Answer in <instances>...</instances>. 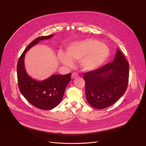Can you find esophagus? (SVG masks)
Here are the masks:
<instances>
[{
  "label": "esophagus",
  "mask_w": 146,
  "mask_h": 146,
  "mask_svg": "<svg viewBox=\"0 0 146 146\" xmlns=\"http://www.w3.org/2000/svg\"><path fill=\"white\" fill-rule=\"evenodd\" d=\"M78 74L77 73H73L72 74V79H74V78H76L78 77Z\"/></svg>",
  "instance_id": "34e87169"
}]
</instances>
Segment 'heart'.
<instances>
[{
	"label": "heart",
	"instance_id": "obj_1",
	"mask_svg": "<svg viewBox=\"0 0 146 146\" xmlns=\"http://www.w3.org/2000/svg\"><path fill=\"white\" fill-rule=\"evenodd\" d=\"M108 46L95 39H86L69 45L67 54L60 52L58 58L64 65L72 67L73 61H80L83 70H94L101 66L110 55Z\"/></svg>",
	"mask_w": 146,
	"mask_h": 146
}]
</instances>
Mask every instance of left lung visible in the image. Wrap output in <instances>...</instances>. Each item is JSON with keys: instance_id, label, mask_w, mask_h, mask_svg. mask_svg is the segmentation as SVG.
Masks as SVG:
<instances>
[{"instance_id": "left-lung-1", "label": "left lung", "mask_w": 146, "mask_h": 146, "mask_svg": "<svg viewBox=\"0 0 146 146\" xmlns=\"http://www.w3.org/2000/svg\"><path fill=\"white\" fill-rule=\"evenodd\" d=\"M88 103L95 108H108L124 94L129 78V64L118 48L114 60L83 73Z\"/></svg>"}]
</instances>
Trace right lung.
I'll return each instance as SVG.
<instances>
[{
	"label": "right lung",
	"instance_id": "1",
	"mask_svg": "<svg viewBox=\"0 0 146 146\" xmlns=\"http://www.w3.org/2000/svg\"><path fill=\"white\" fill-rule=\"evenodd\" d=\"M53 35L39 36L31 42L20 56L17 64L18 86L22 95L37 108L50 110L57 106L62 100L67 84L71 80V73L53 74L47 79L37 81L27 73L24 66L25 53L40 41Z\"/></svg>",
	"mask_w": 146,
	"mask_h": 146
}]
</instances>
